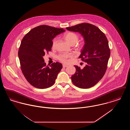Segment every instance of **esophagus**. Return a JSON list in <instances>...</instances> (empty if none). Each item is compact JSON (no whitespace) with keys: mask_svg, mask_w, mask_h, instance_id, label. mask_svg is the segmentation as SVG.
I'll return each mask as SVG.
<instances>
[{"mask_svg":"<svg viewBox=\"0 0 130 130\" xmlns=\"http://www.w3.org/2000/svg\"><path fill=\"white\" fill-rule=\"evenodd\" d=\"M63 68H66V67H67L68 66L67 65H65V64H63Z\"/></svg>","mask_w":130,"mask_h":130,"instance_id":"obj_1","label":"esophagus"}]
</instances>
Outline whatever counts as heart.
<instances>
[{"label":"heart","instance_id":"obj_1","mask_svg":"<svg viewBox=\"0 0 130 130\" xmlns=\"http://www.w3.org/2000/svg\"><path fill=\"white\" fill-rule=\"evenodd\" d=\"M65 39L67 41L68 43L70 45L75 44L77 43L79 37L77 34L74 32H69L65 35ZM58 41V38L57 37L55 38L52 41V47L55 48L56 43ZM71 55L69 54H61L59 55L57 57L58 59L62 63H67L68 62V59L71 57Z\"/></svg>","mask_w":130,"mask_h":130}]
</instances>
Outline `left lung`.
<instances>
[{
	"label": "left lung",
	"mask_w": 130,
	"mask_h": 130,
	"mask_svg": "<svg viewBox=\"0 0 130 130\" xmlns=\"http://www.w3.org/2000/svg\"><path fill=\"white\" fill-rule=\"evenodd\" d=\"M66 29L78 32L85 41L79 58L86 65L83 69L74 66L76 72L71 77L72 82L79 88H90L101 79L106 71L110 56L108 39L98 27L91 24L83 23Z\"/></svg>",
	"instance_id": "obj_1"
}]
</instances>
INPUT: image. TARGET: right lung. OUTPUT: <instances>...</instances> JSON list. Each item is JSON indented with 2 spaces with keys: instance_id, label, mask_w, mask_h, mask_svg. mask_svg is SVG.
Masks as SVG:
<instances>
[{
  "instance_id": "obj_1",
  "label": "right lung",
  "mask_w": 130,
  "mask_h": 130,
  "mask_svg": "<svg viewBox=\"0 0 130 130\" xmlns=\"http://www.w3.org/2000/svg\"><path fill=\"white\" fill-rule=\"evenodd\" d=\"M65 31L48 25L32 29L23 38L19 50L20 68L25 78L32 86L46 89L54 84L62 68L57 62L46 66L43 56L51 51L52 40L56 36Z\"/></svg>"
}]
</instances>
